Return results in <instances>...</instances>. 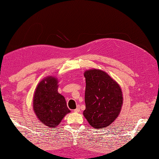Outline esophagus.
<instances>
[{
    "mask_svg": "<svg viewBox=\"0 0 159 159\" xmlns=\"http://www.w3.org/2000/svg\"><path fill=\"white\" fill-rule=\"evenodd\" d=\"M74 112H79V111H80V107L79 106H77V107L75 109V110H74Z\"/></svg>",
    "mask_w": 159,
    "mask_h": 159,
    "instance_id": "obj_1",
    "label": "esophagus"
}]
</instances>
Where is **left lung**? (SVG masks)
I'll use <instances>...</instances> for the list:
<instances>
[{
	"mask_svg": "<svg viewBox=\"0 0 159 159\" xmlns=\"http://www.w3.org/2000/svg\"><path fill=\"white\" fill-rule=\"evenodd\" d=\"M86 88L83 116L92 127H106L119 116L123 103L119 84L105 71L90 69L84 72Z\"/></svg>",
	"mask_w": 159,
	"mask_h": 159,
	"instance_id": "1",
	"label": "left lung"
}]
</instances>
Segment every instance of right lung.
<instances>
[{
	"instance_id": "obj_1",
	"label": "right lung",
	"mask_w": 159,
	"mask_h": 159,
	"mask_svg": "<svg viewBox=\"0 0 159 159\" xmlns=\"http://www.w3.org/2000/svg\"><path fill=\"white\" fill-rule=\"evenodd\" d=\"M58 80L49 76L40 80L33 96V110L39 121L48 128H56L70 110L65 98L58 92Z\"/></svg>"
}]
</instances>
